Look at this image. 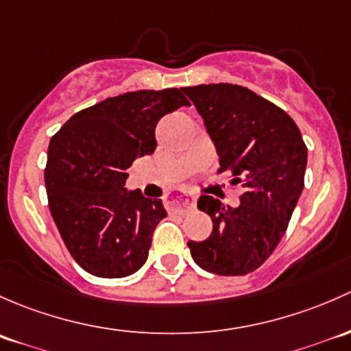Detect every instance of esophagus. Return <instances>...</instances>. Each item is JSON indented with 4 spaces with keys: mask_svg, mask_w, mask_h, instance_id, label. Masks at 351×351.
I'll return each mask as SVG.
<instances>
[{
    "mask_svg": "<svg viewBox=\"0 0 351 351\" xmlns=\"http://www.w3.org/2000/svg\"><path fill=\"white\" fill-rule=\"evenodd\" d=\"M196 206V199H194L193 194L184 193V194H176L167 199V209L172 213H179V215H186L191 209H194Z\"/></svg>",
    "mask_w": 351,
    "mask_h": 351,
    "instance_id": "obj_1",
    "label": "esophagus"
}]
</instances>
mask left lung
Wrapping results in <instances>:
<instances>
[{"mask_svg": "<svg viewBox=\"0 0 351 351\" xmlns=\"http://www.w3.org/2000/svg\"><path fill=\"white\" fill-rule=\"evenodd\" d=\"M204 120L219 157V171L241 184L240 206L201 196L211 216L204 241H187L194 262L216 276H245L276 250L304 187L308 149L294 120L248 88L201 84L184 88Z\"/></svg>", "mask_w": 351, "mask_h": 351, "instance_id": "8db88e82", "label": "left lung"}]
</instances>
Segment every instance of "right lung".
I'll use <instances>...</instances> for the list:
<instances>
[{
  "label": "right lung",
  "mask_w": 351,
  "mask_h": 351,
  "mask_svg": "<svg viewBox=\"0 0 351 351\" xmlns=\"http://www.w3.org/2000/svg\"><path fill=\"white\" fill-rule=\"evenodd\" d=\"M180 106L189 101L176 88L125 93L75 113L50 140L49 208L69 254L86 272L118 279L145 263L167 211L162 199L123 186L132 162L154 154L158 120Z\"/></svg>",
  "instance_id": "obj_1"
}]
</instances>
